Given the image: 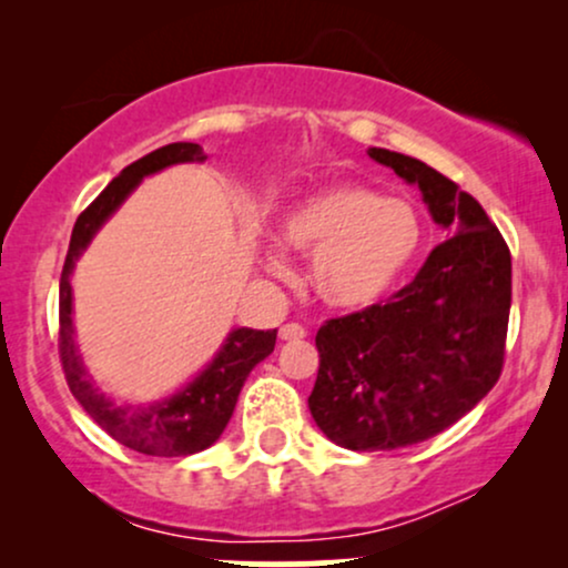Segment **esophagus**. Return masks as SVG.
I'll return each instance as SVG.
<instances>
[{"label":"esophagus","instance_id":"1","mask_svg":"<svg viewBox=\"0 0 568 568\" xmlns=\"http://www.w3.org/2000/svg\"><path fill=\"white\" fill-rule=\"evenodd\" d=\"M304 336H306V331L298 323H285L283 328H280V338H283V342H298V338H304Z\"/></svg>","mask_w":568,"mask_h":568}]
</instances>
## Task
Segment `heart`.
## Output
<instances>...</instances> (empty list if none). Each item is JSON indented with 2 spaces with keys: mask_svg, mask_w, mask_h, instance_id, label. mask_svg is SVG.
Listing matches in <instances>:
<instances>
[{
  "mask_svg": "<svg viewBox=\"0 0 568 568\" xmlns=\"http://www.w3.org/2000/svg\"><path fill=\"white\" fill-rule=\"evenodd\" d=\"M291 251L312 256L317 298L357 312L384 302L416 262L425 237L422 216L408 200L382 197L363 184H331L293 202L280 221ZM266 270L291 275L283 247L266 251Z\"/></svg>",
  "mask_w": 568,
  "mask_h": 568,
  "instance_id": "b5f03b06",
  "label": "heart"
}]
</instances>
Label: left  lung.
Wrapping results in <instances>:
<instances>
[{
	"label": "left lung",
	"mask_w": 568,
	"mask_h": 568,
	"mask_svg": "<svg viewBox=\"0 0 568 568\" xmlns=\"http://www.w3.org/2000/svg\"><path fill=\"white\" fill-rule=\"evenodd\" d=\"M368 158L419 186L448 240L387 304L317 331L321 368L310 410L336 446L393 452L452 427L497 384L513 264L473 194L406 154L371 146Z\"/></svg>",
	"instance_id": "left-lung-1"
}]
</instances>
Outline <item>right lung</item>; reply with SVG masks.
<instances>
[{"instance_id": "obj_1", "label": "right lung", "mask_w": 568, "mask_h": 568, "mask_svg": "<svg viewBox=\"0 0 568 568\" xmlns=\"http://www.w3.org/2000/svg\"><path fill=\"white\" fill-rule=\"evenodd\" d=\"M205 160L207 154L202 152L200 143L179 141L168 143V146L128 165L80 213L74 232H71L69 253L61 272V302H58L61 336H58V347H61L63 374H67L71 395L88 410L90 419L101 429H106L116 443L146 456H189L213 446L224 433V427L230 425L232 410L237 406L240 389H243L247 374L275 349L277 328H234L226 334L213 361L192 382L184 384L179 393L146 403V406H128V403L120 406L95 387L93 376L88 374L82 363L74 338V321H71V312H74V306H71V298H74L71 296V272H74L84 247L90 245L98 230L114 216L116 207L133 194V189L146 175L165 171L171 165Z\"/></svg>"}]
</instances>
